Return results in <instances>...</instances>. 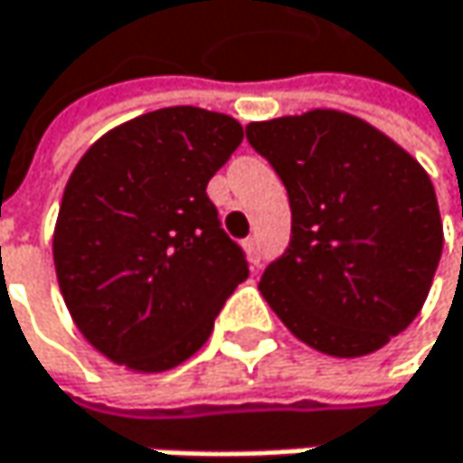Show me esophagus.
Here are the masks:
<instances>
[{
  "instance_id": "obj_1",
  "label": "esophagus",
  "mask_w": 463,
  "mask_h": 463,
  "mask_svg": "<svg viewBox=\"0 0 463 463\" xmlns=\"http://www.w3.org/2000/svg\"><path fill=\"white\" fill-rule=\"evenodd\" d=\"M246 260H249V265H260L262 254H260V243H257V238H249V241H246Z\"/></svg>"
}]
</instances>
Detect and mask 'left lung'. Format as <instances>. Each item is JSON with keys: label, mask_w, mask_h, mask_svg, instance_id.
Here are the masks:
<instances>
[{"label": "left lung", "mask_w": 463, "mask_h": 463, "mask_svg": "<svg viewBox=\"0 0 463 463\" xmlns=\"http://www.w3.org/2000/svg\"><path fill=\"white\" fill-rule=\"evenodd\" d=\"M291 203V243L260 291L323 355L382 350L421 313L442 254L438 195L424 166L353 113L313 108L246 124Z\"/></svg>", "instance_id": "1"}]
</instances>
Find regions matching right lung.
<instances>
[{
	"mask_svg": "<svg viewBox=\"0 0 463 463\" xmlns=\"http://www.w3.org/2000/svg\"><path fill=\"white\" fill-rule=\"evenodd\" d=\"M243 140L217 110L158 108L95 140L52 232L65 307L108 360L161 373L195 355L249 268L206 195Z\"/></svg>",
	"mask_w": 463,
	"mask_h": 463,
	"instance_id": "right-lung-1",
	"label": "right lung"
}]
</instances>
